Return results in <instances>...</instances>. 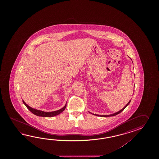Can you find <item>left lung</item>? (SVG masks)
I'll use <instances>...</instances> for the list:
<instances>
[{
  "label": "left lung",
  "instance_id": "left-lung-1",
  "mask_svg": "<svg viewBox=\"0 0 159 159\" xmlns=\"http://www.w3.org/2000/svg\"><path fill=\"white\" fill-rule=\"evenodd\" d=\"M130 102H131V101H129V103L127 104V105H125V106L123 107V108H122V110H120V111H119L116 112H115V113H114V114H111V115H97V114H94V115H96V116H103V117H108V116H115V115H118V114H119V113H120L121 112L123 111V110H124V109L128 106V105L129 104V103H130ZM91 114H92V113H91Z\"/></svg>",
  "mask_w": 159,
  "mask_h": 159
}]
</instances>
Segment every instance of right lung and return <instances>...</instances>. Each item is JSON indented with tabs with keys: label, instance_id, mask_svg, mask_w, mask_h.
Returning <instances> with one entry per match:
<instances>
[{
	"label": "right lung",
	"instance_id": "add662e5",
	"mask_svg": "<svg viewBox=\"0 0 159 159\" xmlns=\"http://www.w3.org/2000/svg\"><path fill=\"white\" fill-rule=\"evenodd\" d=\"M23 102L24 105H25V106L27 107V108L30 112H32L34 114L39 116H43V117H52V116H56V115L60 114L62 112L64 111L65 109L66 108V105H65L64 107H62V108L58 110H57V111L51 112H45L41 111V110H38L34 109V108H32L31 107L29 106L28 105L26 104V103L24 101H23Z\"/></svg>",
	"mask_w": 159,
	"mask_h": 159
}]
</instances>
